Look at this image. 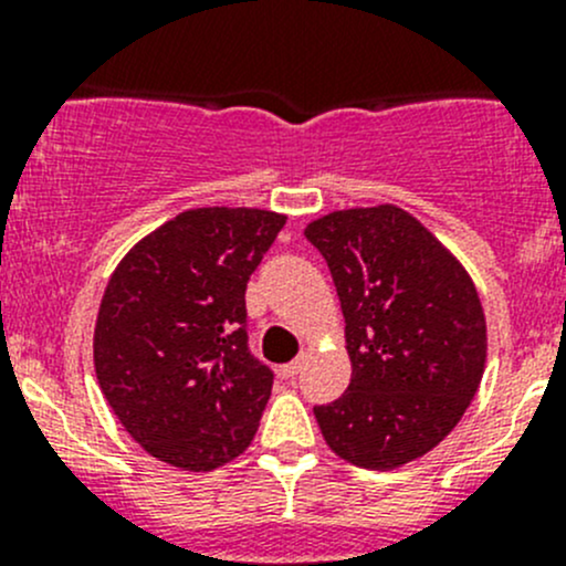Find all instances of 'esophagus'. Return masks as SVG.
Listing matches in <instances>:
<instances>
[{
	"mask_svg": "<svg viewBox=\"0 0 566 566\" xmlns=\"http://www.w3.org/2000/svg\"><path fill=\"white\" fill-rule=\"evenodd\" d=\"M301 367H304V356H298V358H295V361L284 364V367L279 369V373H282V378H295V375L301 373Z\"/></svg>",
	"mask_w": 566,
	"mask_h": 566,
	"instance_id": "esophagus-1",
	"label": "esophagus"
}]
</instances>
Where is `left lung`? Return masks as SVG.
Masks as SVG:
<instances>
[{"instance_id":"1","label":"left lung","mask_w":566,"mask_h":566,"mask_svg":"<svg viewBox=\"0 0 566 566\" xmlns=\"http://www.w3.org/2000/svg\"><path fill=\"white\" fill-rule=\"evenodd\" d=\"M334 276L353 375L317 405L325 443L391 471L436 449L471 405L488 325L465 268L397 205L334 210L304 230Z\"/></svg>"}]
</instances>
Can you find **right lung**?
<instances>
[{"label": "right lung", "instance_id": "obj_1", "mask_svg": "<svg viewBox=\"0 0 566 566\" xmlns=\"http://www.w3.org/2000/svg\"><path fill=\"white\" fill-rule=\"evenodd\" d=\"M287 216L193 208L142 238L106 284L93 356L119 424L153 458L213 471L247 452L271 397L247 284Z\"/></svg>", "mask_w": 566, "mask_h": 566}]
</instances>
